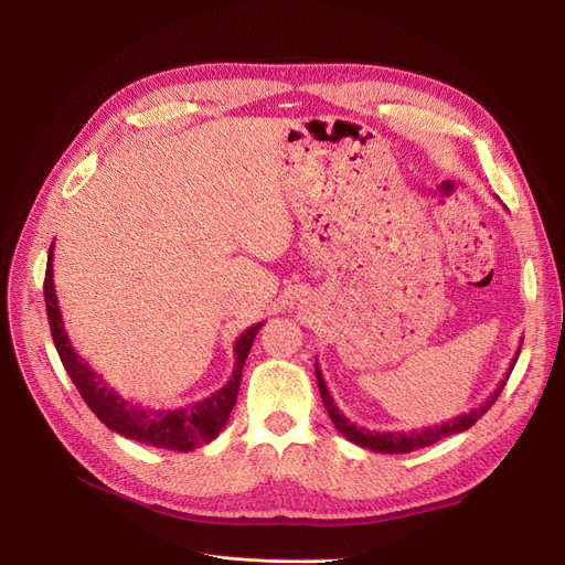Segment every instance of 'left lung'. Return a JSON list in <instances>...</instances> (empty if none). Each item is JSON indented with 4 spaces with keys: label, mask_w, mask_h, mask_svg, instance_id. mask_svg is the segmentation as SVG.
<instances>
[{
    "label": "left lung",
    "mask_w": 565,
    "mask_h": 565,
    "mask_svg": "<svg viewBox=\"0 0 565 565\" xmlns=\"http://www.w3.org/2000/svg\"><path fill=\"white\" fill-rule=\"evenodd\" d=\"M520 348H522V343H520ZM518 354H520V350L515 352V358H513V362H511V369H509L507 377H503V380L497 384V390H494L479 407H473V409H469V412L458 414L456 419L441 422V424H437V426H426V428H422V430H409V433L366 430V428H362V426H358V424H352V422L345 417V414L337 407V403H334V398H332V394H330V390H328V384H324V377H322V373H320L318 362H316V380H318V390H320V396H322V405H324V409H328L330 419H332V424L337 426V430H339L345 439H350L352 444H358V447L371 449V451H375V454H409V451H417V449L430 447V444H435V441H439V439H444V437H449V435L462 433V430H467V428H471L473 424H477V422L483 417V414L492 407V403L497 401V396L501 394L503 384H507V380H509V375H511V371H513V366H515V362H518Z\"/></svg>",
    "instance_id": "left-lung-1"
}]
</instances>
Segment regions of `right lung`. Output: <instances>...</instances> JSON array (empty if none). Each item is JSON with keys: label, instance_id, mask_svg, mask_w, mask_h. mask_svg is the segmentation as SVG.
<instances>
[{"label": "right lung", "instance_id": "right-lung-1", "mask_svg": "<svg viewBox=\"0 0 565 565\" xmlns=\"http://www.w3.org/2000/svg\"><path fill=\"white\" fill-rule=\"evenodd\" d=\"M52 260H54V243L50 245L45 286H43L52 341L77 392L82 394L84 403L92 407L96 417L109 430L158 449L194 451L203 447V444L213 441L228 422V414L237 398V390H241L245 360L263 322L252 324V328H247L241 337H237L233 345V354H235L233 373L220 392L211 394L194 405H185L178 409H143L137 403H130L121 394L114 392L109 384L75 352L64 330L62 309H58L54 279H52L54 275Z\"/></svg>", "mask_w": 565, "mask_h": 565}]
</instances>
